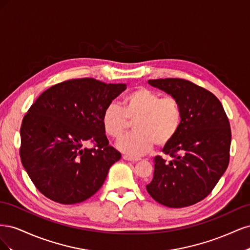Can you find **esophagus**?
<instances>
[{
	"label": "esophagus",
	"instance_id": "esophagus-1",
	"mask_svg": "<svg viewBox=\"0 0 250 250\" xmlns=\"http://www.w3.org/2000/svg\"><path fill=\"white\" fill-rule=\"evenodd\" d=\"M123 158L125 161H130V162H139L141 161L140 158H137V157H131L129 155H123Z\"/></svg>",
	"mask_w": 250,
	"mask_h": 250
}]
</instances>
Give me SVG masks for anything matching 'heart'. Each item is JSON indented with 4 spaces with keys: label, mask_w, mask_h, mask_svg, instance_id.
Listing matches in <instances>:
<instances>
[{
    "label": "heart",
    "mask_w": 250,
    "mask_h": 250,
    "mask_svg": "<svg viewBox=\"0 0 250 250\" xmlns=\"http://www.w3.org/2000/svg\"><path fill=\"white\" fill-rule=\"evenodd\" d=\"M133 121L134 132L118 143V148L130 156L146 154L154 143L163 147L176 137L183 123V109L173 96H164L147 87H138L126 94L122 106L116 102L107 105L102 115V125L110 138L119 140Z\"/></svg>",
    "instance_id": "b5f03b06"
}]
</instances>
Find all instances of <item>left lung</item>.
<instances>
[{"instance_id":"8db88e82","label":"left lung","mask_w":250,"mask_h":250,"mask_svg":"<svg viewBox=\"0 0 250 250\" xmlns=\"http://www.w3.org/2000/svg\"><path fill=\"white\" fill-rule=\"evenodd\" d=\"M175 97L183 109L181 127L164 153L154 157V176L146 186L155 201L169 208L190 207L213 191L229 163L231 130L218 98L190 80H148Z\"/></svg>"}]
</instances>
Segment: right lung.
<instances>
[{
  "label": "right lung",
  "instance_id": "obj_1",
  "mask_svg": "<svg viewBox=\"0 0 250 250\" xmlns=\"http://www.w3.org/2000/svg\"><path fill=\"white\" fill-rule=\"evenodd\" d=\"M126 89L94 78L65 80L37 98L21 126V161L47 198L75 204L104 184L121 153L105 135L102 115ZM86 142L92 147L86 148Z\"/></svg>",
  "mask_w": 250,
  "mask_h": 250
}]
</instances>
